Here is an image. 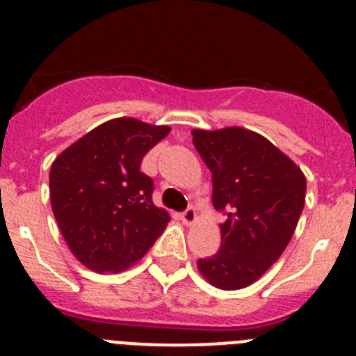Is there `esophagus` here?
<instances>
[{
  "instance_id": "esophagus-1",
  "label": "esophagus",
  "mask_w": 356,
  "mask_h": 356,
  "mask_svg": "<svg viewBox=\"0 0 356 356\" xmlns=\"http://www.w3.org/2000/svg\"><path fill=\"white\" fill-rule=\"evenodd\" d=\"M181 221H184V225L193 226L194 222H196V210H194L193 207H188V209L181 213Z\"/></svg>"
}]
</instances>
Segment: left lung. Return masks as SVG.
<instances>
[{
	"label": "left lung",
	"instance_id": "obj_1",
	"mask_svg": "<svg viewBox=\"0 0 356 356\" xmlns=\"http://www.w3.org/2000/svg\"><path fill=\"white\" fill-rule=\"evenodd\" d=\"M193 143L212 172V203L225 210L221 250L197 260L222 291L251 285L282 257L305 205L307 178L284 151L241 127L196 130Z\"/></svg>",
	"mask_w": 356,
	"mask_h": 356
}]
</instances>
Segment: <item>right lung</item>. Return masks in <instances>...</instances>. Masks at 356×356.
<instances>
[{
    "label": "right lung",
    "mask_w": 356,
    "mask_h": 356,
    "mask_svg": "<svg viewBox=\"0 0 356 356\" xmlns=\"http://www.w3.org/2000/svg\"><path fill=\"white\" fill-rule=\"evenodd\" d=\"M171 131L135 118L103 122L65 147L49 171V200L71 253L96 273H121L143 259L168 222L140 172L151 147Z\"/></svg>",
    "instance_id": "1"
}]
</instances>
